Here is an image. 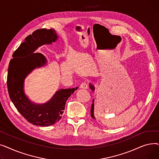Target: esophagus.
Segmentation results:
<instances>
[{
	"label": "esophagus",
	"mask_w": 159,
	"mask_h": 159,
	"mask_svg": "<svg viewBox=\"0 0 159 159\" xmlns=\"http://www.w3.org/2000/svg\"><path fill=\"white\" fill-rule=\"evenodd\" d=\"M80 88H82V89H87L88 88V84H87V83L86 82H82V83H81L80 84Z\"/></svg>",
	"instance_id": "34e87169"
}]
</instances>
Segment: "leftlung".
<instances>
[{
	"label": "left lung",
	"instance_id": "left-lung-1",
	"mask_svg": "<svg viewBox=\"0 0 159 159\" xmlns=\"http://www.w3.org/2000/svg\"><path fill=\"white\" fill-rule=\"evenodd\" d=\"M89 88L91 90L95 91V88L91 84H89ZM91 117L95 119V116H94V100H93V104H92V106H91Z\"/></svg>",
	"mask_w": 159,
	"mask_h": 159
}]
</instances>
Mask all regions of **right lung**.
Returning <instances> with one entry per match:
<instances>
[{
  "mask_svg": "<svg viewBox=\"0 0 159 159\" xmlns=\"http://www.w3.org/2000/svg\"><path fill=\"white\" fill-rule=\"evenodd\" d=\"M58 39L53 29H39L28 35L13 54L7 71V86L11 101L16 110L29 122L40 126H48L59 121L67 100L76 88L61 89L49 101L43 104L31 102L24 93L25 78L32 70L43 66L46 58L35 50L44 44H51Z\"/></svg>",
  "mask_w": 159,
  "mask_h": 159,
  "instance_id": "right-lung-1",
  "label": "right lung"
}]
</instances>
